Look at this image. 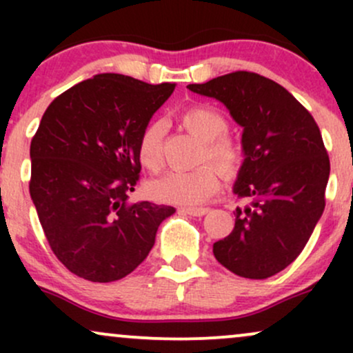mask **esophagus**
<instances>
[{"label": "esophagus", "mask_w": 353, "mask_h": 353, "mask_svg": "<svg viewBox=\"0 0 353 353\" xmlns=\"http://www.w3.org/2000/svg\"><path fill=\"white\" fill-rule=\"evenodd\" d=\"M181 212L188 214V216L202 217L209 212V209L208 208H181Z\"/></svg>", "instance_id": "1"}]
</instances>
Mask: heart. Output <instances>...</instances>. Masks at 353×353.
<instances>
[{
    "label": "heart",
    "mask_w": 353,
    "mask_h": 353,
    "mask_svg": "<svg viewBox=\"0 0 353 353\" xmlns=\"http://www.w3.org/2000/svg\"><path fill=\"white\" fill-rule=\"evenodd\" d=\"M181 124L204 143L201 159L212 161L224 177H234L244 164L241 144L225 136L228 119L210 106H192L179 114ZM161 124L145 125L137 143V157L149 171H157L163 163L161 156ZM219 174L214 165L202 164L192 171H171L149 184V194L156 201L168 204L194 205L204 202L219 189Z\"/></svg>",
    "instance_id": "heart-1"
}]
</instances>
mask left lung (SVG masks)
<instances>
[{"label": "left lung", "instance_id": "obj_1", "mask_svg": "<svg viewBox=\"0 0 353 353\" xmlns=\"http://www.w3.org/2000/svg\"><path fill=\"white\" fill-rule=\"evenodd\" d=\"M188 89L224 104L242 128L244 164L234 194L247 204L212 252L241 277H272L299 257L325 208L330 161L319 125L285 88L255 72Z\"/></svg>", "mask_w": 353, "mask_h": 353}]
</instances>
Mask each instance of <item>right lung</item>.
<instances>
[{
  "mask_svg": "<svg viewBox=\"0 0 353 353\" xmlns=\"http://www.w3.org/2000/svg\"><path fill=\"white\" fill-rule=\"evenodd\" d=\"M176 84L104 72L48 106L31 141L30 194L59 262L91 282H114L151 252L171 205H129L141 172V132Z\"/></svg>",
  "mask_w": 353,
  "mask_h": 353,
  "instance_id": "right-lung-1",
  "label": "right lung"
}]
</instances>
